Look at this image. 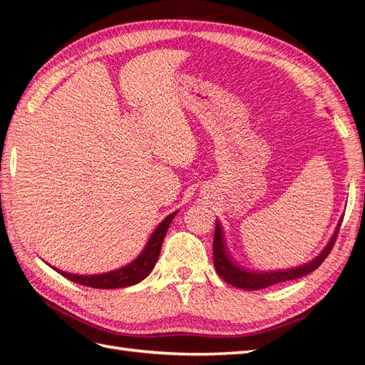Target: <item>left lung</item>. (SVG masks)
<instances>
[{"instance_id":"1","label":"left lung","mask_w":365,"mask_h":365,"mask_svg":"<svg viewBox=\"0 0 365 365\" xmlns=\"http://www.w3.org/2000/svg\"><path fill=\"white\" fill-rule=\"evenodd\" d=\"M341 222H342V219H339L335 233L332 235V237H330L329 244L324 247V250L319 252L314 260L307 262L304 264H300V267H297V268L257 272V271H251V269L244 268L242 264H239L233 259V256L230 254L228 247L225 244L222 225H220L219 220H216L215 239H213L215 268H216L220 279H224L231 286H236V288L247 289V291H257V289L268 288V286H272L275 283L304 277V275H307L309 272L315 271L319 267V264L324 262V259L329 256V252L332 251L334 244L336 240V236H338L339 227H341Z\"/></svg>"}]
</instances>
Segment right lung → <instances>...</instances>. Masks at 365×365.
<instances>
[{"mask_svg":"<svg viewBox=\"0 0 365 365\" xmlns=\"http://www.w3.org/2000/svg\"><path fill=\"white\" fill-rule=\"evenodd\" d=\"M176 212L170 213L169 216H165L160 225L153 230V233L150 235L148 244L143 250L138 257H135L130 263L125 264L118 269L109 271V272H102V274H88V275H79V274H71V272H65L62 269H58L51 267L54 271H58L61 275H63L65 279H68L74 283H79L83 286H88V288H96V289H115V288H128V286L137 284L141 280H145L150 271L155 267V263L160 257V251L165 233H168L169 225L173 220Z\"/></svg>","mask_w":365,"mask_h":365,"instance_id":"right-lung-1","label":"right lung"}]
</instances>
